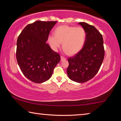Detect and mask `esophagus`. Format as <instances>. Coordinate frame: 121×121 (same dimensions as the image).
I'll list each match as a JSON object with an SVG mask.
<instances>
[{"label": "esophagus", "mask_w": 121, "mask_h": 121, "mask_svg": "<svg viewBox=\"0 0 121 121\" xmlns=\"http://www.w3.org/2000/svg\"><path fill=\"white\" fill-rule=\"evenodd\" d=\"M65 60H66V58L64 57L63 56H61V61H64Z\"/></svg>", "instance_id": "34e87169"}]
</instances>
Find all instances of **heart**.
<instances>
[{"instance_id":"b5f03b06","label":"heart","mask_w":121,"mask_h":121,"mask_svg":"<svg viewBox=\"0 0 121 121\" xmlns=\"http://www.w3.org/2000/svg\"><path fill=\"white\" fill-rule=\"evenodd\" d=\"M86 33L81 26H61L56 29L54 35L48 36L52 48L57 50L62 43V48L67 54L73 55L81 50L85 44Z\"/></svg>"}]
</instances>
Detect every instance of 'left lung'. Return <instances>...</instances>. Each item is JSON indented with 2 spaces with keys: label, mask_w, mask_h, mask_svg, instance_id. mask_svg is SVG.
<instances>
[{
  "label": "left lung",
  "mask_w": 121,
  "mask_h": 121,
  "mask_svg": "<svg viewBox=\"0 0 121 121\" xmlns=\"http://www.w3.org/2000/svg\"><path fill=\"white\" fill-rule=\"evenodd\" d=\"M79 24L84 29L86 37L82 49L68 59V76L77 83H84L95 77L103 62L105 56L102 35L95 26L85 22Z\"/></svg>",
  "instance_id": "8db88e82"
}]
</instances>
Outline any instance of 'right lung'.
Instances as JSON below:
<instances>
[{"label":"right lung","instance_id":"add662e5","mask_svg":"<svg viewBox=\"0 0 121 121\" xmlns=\"http://www.w3.org/2000/svg\"><path fill=\"white\" fill-rule=\"evenodd\" d=\"M56 21H37L29 24L17 38L16 56L23 74L32 82L42 83L52 76L60 56L46 42Z\"/></svg>","mask_w":121,"mask_h":121}]
</instances>
